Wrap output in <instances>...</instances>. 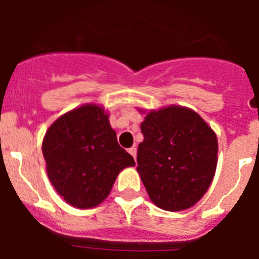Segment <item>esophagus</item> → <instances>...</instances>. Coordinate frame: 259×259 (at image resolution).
Returning a JSON list of instances; mask_svg holds the SVG:
<instances>
[{
	"mask_svg": "<svg viewBox=\"0 0 259 259\" xmlns=\"http://www.w3.org/2000/svg\"><path fill=\"white\" fill-rule=\"evenodd\" d=\"M128 153H130V154H131L132 157H134L135 161H136V155H137V149H136V148H135V146H134V148H131V149H128Z\"/></svg>",
	"mask_w": 259,
	"mask_h": 259,
	"instance_id": "esophagus-1",
	"label": "esophagus"
}]
</instances>
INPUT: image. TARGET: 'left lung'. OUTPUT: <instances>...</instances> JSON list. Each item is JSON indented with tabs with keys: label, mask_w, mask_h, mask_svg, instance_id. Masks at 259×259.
<instances>
[{
	"label": "left lung",
	"mask_w": 259,
	"mask_h": 259,
	"mask_svg": "<svg viewBox=\"0 0 259 259\" xmlns=\"http://www.w3.org/2000/svg\"><path fill=\"white\" fill-rule=\"evenodd\" d=\"M141 134L137 171L150 200L167 211L193 206L209 189L217 168L214 131L193 110L170 106L150 111Z\"/></svg>",
	"instance_id": "8db88e82"
}]
</instances>
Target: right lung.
I'll list each match as a JSON object with an SVG mask.
<instances>
[{"instance_id": "add662e5", "label": "right lung", "mask_w": 259, "mask_h": 259, "mask_svg": "<svg viewBox=\"0 0 259 259\" xmlns=\"http://www.w3.org/2000/svg\"><path fill=\"white\" fill-rule=\"evenodd\" d=\"M47 172L59 196L79 209L97 206L116 176L135 161L120 148L109 116L96 105H84L50 125L42 141Z\"/></svg>"}]
</instances>
